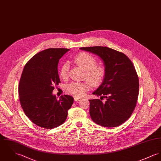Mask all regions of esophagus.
Segmentation results:
<instances>
[{"instance_id": "obj_1", "label": "esophagus", "mask_w": 161, "mask_h": 161, "mask_svg": "<svg viewBox=\"0 0 161 161\" xmlns=\"http://www.w3.org/2000/svg\"><path fill=\"white\" fill-rule=\"evenodd\" d=\"M81 99L80 98H79V97H75V101H80Z\"/></svg>"}]
</instances>
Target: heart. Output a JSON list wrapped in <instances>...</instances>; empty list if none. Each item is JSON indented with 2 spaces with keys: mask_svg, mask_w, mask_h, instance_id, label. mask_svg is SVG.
Instances as JSON below:
<instances>
[{
  "mask_svg": "<svg viewBox=\"0 0 161 161\" xmlns=\"http://www.w3.org/2000/svg\"><path fill=\"white\" fill-rule=\"evenodd\" d=\"M76 64L79 66L84 71V77L91 86H97L103 82L106 71L102 65L97 64L96 58L87 53H80L73 58ZM69 66L66 63L62 65L60 69V75L65 79L67 77ZM88 90V85L86 82H73L65 86V91L68 94L76 97H80L85 95Z\"/></svg>",
  "mask_w": 161,
  "mask_h": 161,
  "instance_id": "b5f03b06",
  "label": "heart"
}]
</instances>
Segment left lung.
I'll return each instance as SVG.
<instances>
[{
	"label": "left lung",
	"mask_w": 161,
	"mask_h": 161,
	"mask_svg": "<svg viewBox=\"0 0 161 161\" xmlns=\"http://www.w3.org/2000/svg\"><path fill=\"white\" fill-rule=\"evenodd\" d=\"M80 49L98 55L106 71L102 84L93 93L100 99L89 100L91 118L106 128L121 125L131 116L138 99L139 80L134 66L125 54L107 47Z\"/></svg>",
	"instance_id": "left-lung-1"
}]
</instances>
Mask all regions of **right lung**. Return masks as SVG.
Wrapping results in <instances>:
<instances>
[{
    "label": "right lung",
    "instance_id": "obj_1",
    "mask_svg": "<svg viewBox=\"0 0 161 161\" xmlns=\"http://www.w3.org/2000/svg\"><path fill=\"white\" fill-rule=\"evenodd\" d=\"M68 51L45 49L33 56L23 69L18 87L21 106L26 116L41 128L60 126L73 104L74 98L69 95H62L58 100L53 95L54 86L60 82L57 69L59 59Z\"/></svg>",
    "mask_w": 161,
    "mask_h": 161
}]
</instances>
